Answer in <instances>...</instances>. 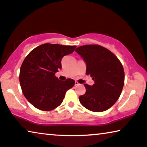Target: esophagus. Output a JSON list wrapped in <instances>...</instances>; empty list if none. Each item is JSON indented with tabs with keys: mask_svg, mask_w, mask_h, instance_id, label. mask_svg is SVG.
Here are the masks:
<instances>
[{
	"mask_svg": "<svg viewBox=\"0 0 147 147\" xmlns=\"http://www.w3.org/2000/svg\"><path fill=\"white\" fill-rule=\"evenodd\" d=\"M81 85V84H79V83H78L77 81H76L75 83V86H79V85Z\"/></svg>",
	"mask_w": 147,
	"mask_h": 147,
	"instance_id": "1",
	"label": "esophagus"
}]
</instances>
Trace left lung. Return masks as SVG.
Returning a JSON list of instances; mask_svg holds the SVG:
<instances>
[{"mask_svg":"<svg viewBox=\"0 0 147 147\" xmlns=\"http://www.w3.org/2000/svg\"><path fill=\"white\" fill-rule=\"evenodd\" d=\"M86 64V74L95 83L85 84V93L79 97L81 105L95 112L107 110L118 100L124 84V72L118 58L99 45H85L75 50Z\"/></svg>","mask_w":147,"mask_h":147,"instance_id":"obj_1","label":"left lung"}]
</instances>
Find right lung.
Instances as JSON below:
<instances>
[{"instance_id": "1", "label": "right lung", "mask_w": 147, "mask_h": 147, "mask_svg": "<svg viewBox=\"0 0 147 147\" xmlns=\"http://www.w3.org/2000/svg\"><path fill=\"white\" fill-rule=\"evenodd\" d=\"M75 46L44 44L34 48L21 66L19 81L27 101L42 111H50L61 104L66 92L75 81H60L55 77L61 69L62 58L72 53Z\"/></svg>"}]
</instances>
